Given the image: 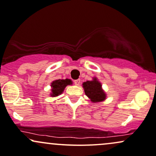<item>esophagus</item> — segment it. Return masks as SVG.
<instances>
[{
	"label": "esophagus",
	"instance_id": "34e87169",
	"mask_svg": "<svg viewBox=\"0 0 156 156\" xmlns=\"http://www.w3.org/2000/svg\"><path fill=\"white\" fill-rule=\"evenodd\" d=\"M73 83H74L76 85H80V80H74V81H73Z\"/></svg>",
	"mask_w": 156,
	"mask_h": 156
}]
</instances>
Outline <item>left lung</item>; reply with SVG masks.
Segmentation results:
<instances>
[{
    "mask_svg": "<svg viewBox=\"0 0 156 156\" xmlns=\"http://www.w3.org/2000/svg\"><path fill=\"white\" fill-rule=\"evenodd\" d=\"M84 90L87 97L94 102H99L105 100L106 95L101 89V85L96 77L91 81H87L83 84Z\"/></svg>",
    "mask_w": 156,
    "mask_h": 156,
    "instance_id": "obj_1",
    "label": "left lung"
}]
</instances>
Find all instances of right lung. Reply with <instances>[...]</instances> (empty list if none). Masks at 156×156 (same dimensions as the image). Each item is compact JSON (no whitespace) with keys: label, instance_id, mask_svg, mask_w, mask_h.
<instances>
[{"label":"right lung","instance_id":"add662e5","mask_svg":"<svg viewBox=\"0 0 156 156\" xmlns=\"http://www.w3.org/2000/svg\"><path fill=\"white\" fill-rule=\"evenodd\" d=\"M72 84V82H71V80H69V79H66V80H55V81L52 82L51 83V97H57L59 94H62L63 92L65 87H66L67 85H71Z\"/></svg>","mask_w":156,"mask_h":156}]
</instances>
